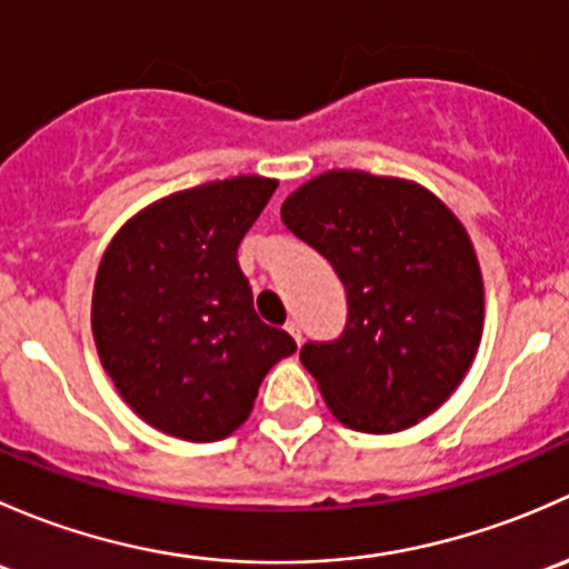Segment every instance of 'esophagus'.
<instances>
[{
  "mask_svg": "<svg viewBox=\"0 0 569 569\" xmlns=\"http://www.w3.org/2000/svg\"><path fill=\"white\" fill-rule=\"evenodd\" d=\"M284 331L290 333L292 339H296V345H301V326H298L296 320H287V323H284Z\"/></svg>",
  "mask_w": 569,
  "mask_h": 569,
  "instance_id": "1",
  "label": "esophagus"
}]
</instances>
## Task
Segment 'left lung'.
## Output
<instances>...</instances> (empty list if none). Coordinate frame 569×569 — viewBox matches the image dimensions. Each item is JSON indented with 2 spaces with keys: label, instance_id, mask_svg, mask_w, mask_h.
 Masks as SVG:
<instances>
[{
  "label": "left lung",
  "instance_id": "1",
  "mask_svg": "<svg viewBox=\"0 0 569 569\" xmlns=\"http://www.w3.org/2000/svg\"><path fill=\"white\" fill-rule=\"evenodd\" d=\"M287 230L331 262L348 292L333 342H307L331 413L400 432L447 402L482 339L485 287L458 216L419 183L331 169L282 204Z\"/></svg>",
  "mask_w": 569,
  "mask_h": 569
}]
</instances>
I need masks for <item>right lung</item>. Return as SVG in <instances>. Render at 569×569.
Wrapping results in <instances>:
<instances>
[{
  "label": "right lung",
  "mask_w": 569,
  "mask_h": 569,
  "mask_svg": "<svg viewBox=\"0 0 569 569\" xmlns=\"http://www.w3.org/2000/svg\"><path fill=\"white\" fill-rule=\"evenodd\" d=\"M277 180L241 174L139 210L111 238L92 290V337L122 400L183 441H221L296 353L254 312L238 246Z\"/></svg>",
  "instance_id": "1"
}]
</instances>
